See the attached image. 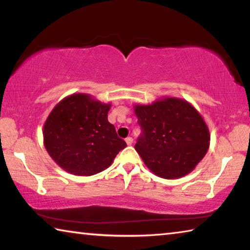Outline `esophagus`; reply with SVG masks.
<instances>
[{
  "label": "esophagus",
  "mask_w": 250,
  "mask_h": 250,
  "mask_svg": "<svg viewBox=\"0 0 250 250\" xmlns=\"http://www.w3.org/2000/svg\"><path fill=\"white\" fill-rule=\"evenodd\" d=\"M125 142H126V145H128V146H131L133 143V139L131 137H128L125 139Z\"/></svg>",
  "instance_id": "34e87169"
}]
</instances>
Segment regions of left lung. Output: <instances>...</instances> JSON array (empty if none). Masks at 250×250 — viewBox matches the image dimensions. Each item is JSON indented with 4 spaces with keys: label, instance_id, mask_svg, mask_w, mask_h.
Masks as SVG:
<instances>
[{
    "label": "left lung",
    "instance_id": "1",
    "mask_svg": "<svg viewBox=\"0 0 250 250\" xmlns=\"http://www.w3.org/2000/svg\"><path fill=\"white\" fill-rule=\"evenodd\" d=\"M134 113L141 126L134 149L155 175L179 179L205 156L208 128L186 100L167 97L151 104H135Z\"/></svg>",
    "mask_w": 250,
    "mask_h": 250
}]
</instances>
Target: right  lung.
<instances>
[{
    "label": "right lung",
    "mask_w": 250,
    "mask_h": 250,
    "mask_svg": "<svg viewBox=\"0 0 250 250\" xmlns=\"http://www.w3.org/2000/svg\"><path fill=\"white\" fill-rule=\"evenodd\" d=\"M110 104L75 94L58 103L44 125V146L59 167L89 176L111 166L126 143L108 121Z\"/></svg>",
    "instance_id": "obj_1"
}]
</instances>
